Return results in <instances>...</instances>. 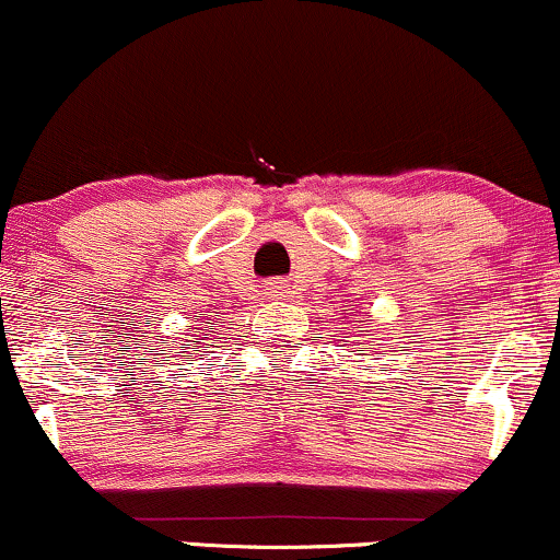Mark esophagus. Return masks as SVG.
I'll return each mask as SVG.
<instances>
[{
    "label": "esophagus",
    "mask_w": 560,
    "mask_h": 560,
    "mask_svg": "<svg viewBox=\"0 0 560 560\" xmlns=\"http://www.w3.org/2000/svg\"><path fill=\"white\" fill-rule=\"evenodd\" d=\"M271 292H273V294H284L287 287H284V284H276V287H271Z\"/></svg>",
    "instance_id": "obj_1"
}]
</instances>
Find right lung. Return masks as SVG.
<instances>
[{"mask_svg":"<svg viewBox=\"0 0 560 560\" xmlns=\"http://www.w3.org/2000/svg\"><path fill=\"white\" fill-rule=\"evenodd\" d=\"M205 339H208V337H205ZM197 352H199V350H197Z\"/></svg>","mask_w":560,"mask_h":560,"instance_id":"obj_1","label":"right lung"}]
</instances>
